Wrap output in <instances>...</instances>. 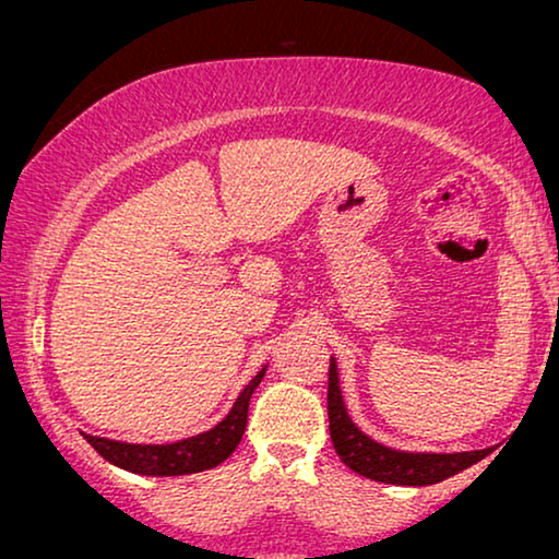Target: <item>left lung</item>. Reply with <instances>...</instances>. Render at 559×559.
I'll return each instance as SVG.
<instances>
[{"instance_id":"1","label":"left lung","mask_w":559,"mask_h":559,"mask_svg":"<svg viewBox=\"0 0 559 559\" xmlns=\"http://www.w3.org/2000/svg\"><path fill=\"white\" fill-rule=\"evenodd\" d=\"M328 416L330 439L345 466L366 479L399 484V487H428L474 466L484 459V451H461V454H418V451H399L383 447L368 433H362L347 414L343 391H340L337 362L330 358L328 378Z\"/></svg>"}]
</instances>
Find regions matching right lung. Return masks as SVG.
I'll return each mask as SVG.
<instances>
[{
    "mask_svg": "<svg viewBox=\"0 0 559 559\" xmlns=\"http://www.w3.org/2000/svg\"><path fill=\"white\" fill-rule=\"evenodd\" d=\"M266 366L257 373L245 391L237 395L229 414H226L219 424L209 428L204 433L189 436L176 443H128V441H112L100 439V436H87L85 439L98 454L110 461L112 466L126 468L131 474L141 476H183V474H199L206 468L219 466L222 461L234 454L239 447L241 436L247 428V411L249 399L262 383Z\"/></svg>",
    "mask_w": 559,
    "mask_h": 559,
    "instance_id": "add662e5",
    "label": "right lung"
}]
</instances>
